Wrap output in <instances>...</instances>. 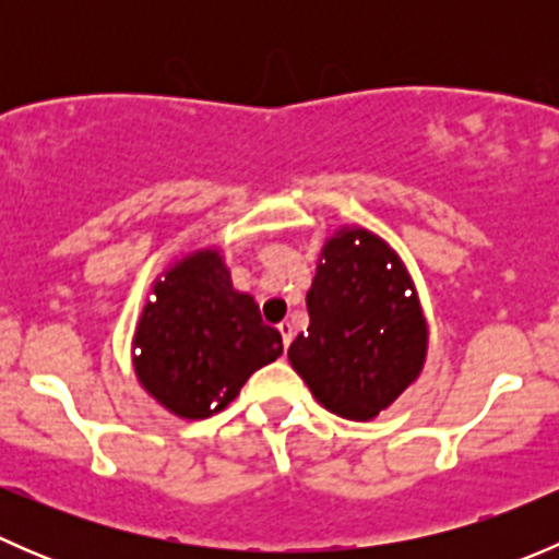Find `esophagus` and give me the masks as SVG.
Returning a JSON list of instances; mask_svg holds the SVG:
<instances>
[{
  "instance_id": "1",
  "label": "esophagus",
  "mask_w": 559,
  "mask_h": 559,
  "mask_svg": "<svg viewBox=\"0 0 559 559\" xmlns=\"http://www.w3.org/2000/svg\"><path fill=\"white\" fill-rule=\"evenodd\" d=\"M278 332H281V341H284V348H289L292 346V337H295V326H292L289 321H281Z\"/></svg>"
}]
</instances>
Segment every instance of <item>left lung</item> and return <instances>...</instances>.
I'll list each match as a JSON object with an SVG mask.
<instances>
[{
    "instance_id": "left-lung-1",
    "label": "left lung",
    "mask_w": 559,
    "mask_h": 559,
    "mask_svg": "<svg viewBox=\"0 0 559 559\" xmlns=\"http://www.w3.org/2000/svg\"><path fill=\"white\" fill-rule=\"evenodd\" d=\"M308 332L289 362L313 397L352 421L376 419L421 373L427 321L414 281L379 235L343 227L321 248Z\"/></svg>"
}]
</instances>
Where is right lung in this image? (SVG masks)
Here are the masks:
<instances>
[{"mask_svg":"<svg viewBox=\"0 0 559 559\" xmlns=\"http://www.w3.org/2000/svg\"><path fill=\"white\" fill-rule=\"evenodd\" d=\"M134 373L180 419L227 408L253 370L284 352L281 332L259 316L251 295L233 289L222 253H189L154 284L134 330Z\"/></svg>","mask_w":559,"mask_h":559,"instance_id":"obj_1","label":"right lung"}]
</instances>
